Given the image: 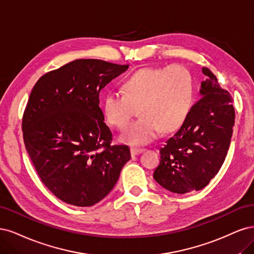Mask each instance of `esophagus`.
<instances>
[{
    "label": "esophagus",
    "mask_w": 254,
    "mask_h": 254,
    "mask_svg": "<svg viewBox=\"0 0 254 254\" xmlns=\"http://www.w3.org/2000/svg\"><path fill=\"white\" fill-rule=\"evenodd\" d=\"M143 152V149H139V148H130V154L132 156H135V155H138Z\"/></svg>",
    "instance_id": "obj_1"
}]
</instances>
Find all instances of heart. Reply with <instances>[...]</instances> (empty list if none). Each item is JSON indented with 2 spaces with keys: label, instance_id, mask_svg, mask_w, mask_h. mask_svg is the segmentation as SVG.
<instances>
[{
  "label": "heart",
  "instance_id": "heart-1",
  "mask_svg": "<svg viewBox=\"0 0 254 254\" xmlns=\"http://www.w3.org/2000/svg\"><path fill=\"white\" fill-rule=\"evenodd\" d=\"M193 82L190 72L181 65L144 67L128 76L124 93L110 91L102 101V112L109 125L124 128L138 108L140 119L129 125L120 141L142 145L162 132L181 127L191 111Z\"/></svg>",
  "mask_w": 254,
  "mask_h": 254
}]
</instances>
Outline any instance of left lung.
<instances>
[{
    "label": "left lung",
    "mask_w": 254,
    "mask_h": 254,
    "mask_svg": "<svg viewBox=\"0 0 254 254\" xmlns=\"http://www.w3.org/2000/svg\"><path fill=\"white\" fill-rule=\"evenodd\" d=\"M196 102L178 132L160 149L154 179L170 192L199 191L222 168L230 145L235 113L231 95L209 68Z\"/></svg>",
    "instance_id": "1"
}]
</instances>
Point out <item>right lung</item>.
Returning <instances> with one entry per match:
<instances>
[{
  "label": "right lung",
  "instance_id": "right-lung-1",
  "mask_svg": "<svg viewBox=\"0 0 254 254\" xmlns=\"http://www.w3.org/2000/svg\"><path fill=\"white\" fill-rule=\"evenodd\" d=\"M97 59H78L45 73L24 112L23 137L41 181L62 201L91 207L116 185L130 159L127 145H111L99 94L127 69Z\"/></svg>",
  "mask_w": 254,
  "mask_h": 254
}]
</instances>
